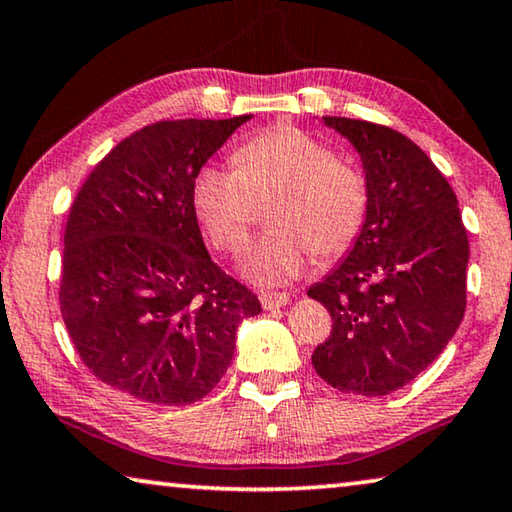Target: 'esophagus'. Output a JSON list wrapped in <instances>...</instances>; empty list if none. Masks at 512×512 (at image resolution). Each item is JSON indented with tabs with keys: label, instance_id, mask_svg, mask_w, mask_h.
<instances>
[{
	"label": "esophagus",
	"instance_id": "obj_1",
	"mask_svg": "<svg viewBox=\"0 0 512 512\" xmlns=\"http://www.w3.org/2000/svg\"><path fill=\"white\" fill-rule=\"evenodd\" d=\"M259 303H262L264 310H278V307L289 303V294H285V291H282V294H273V291H262V294H259Z\"/></svg>",
	"mask_w": 512,
	"mask_h": 512
}]
</instances>
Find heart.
Wrapping results in <instances>:
<instances>
[{
    "instance_id": "b5f03b06",
    "label": "heart",
    "mask_w": 512,
    "mask_h": 512,
    "mask_svg": "<svg viewBox=\"0 0 512 512\" xmlns=\"http://www.w3.org/2000/svg\"><path fill=\"white\" fill-rule=\"evenodd\" d=\"M193 209L223 253L246 248L269 205V232L243 259L257 285H287L312 262L335 259L358 241L369 214V184L353 161L294 125L255 134L234 152V166H202L193 180Z\"/></svg>"
}]
</instances>
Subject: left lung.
<instances>
[{
	"label": "left lung",
	"mask_w": 512,
	"mask_h": 512,
	"mask_svg": "<svg viewBox=\"0 0 512 512\" xmlns=\"http://www.w3.org/2000/svg\"><path fill=\"white\" fill-rule=\"evenodd\" d=\"M360 152L369 214L358 241L307 296L332 330L312 353L330 387L385 396L415 380L456 335L467 307L469 239L451 184L408 136L326 116Z\"/></svg>",
	"instance_id": "8db88e82"
}]
</instances>
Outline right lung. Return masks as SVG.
Masks as SVG:
<instances>
[{
	"mask_svg": "<svg viewBox=\"0 0 512 512\" xmlns=\"http://www.w3.org/2000/svg\"><path fill=\"white\" fill-rule=\"evenodd\" d=\"M250 116L159 120L120 141L77 191L59 305L102 383L159 405L200 401L223 378L237 326L262 312L202 241L193 180Z\"/></svg>",
	"mask_w": 512,
	"mask_h": 512,
	"instance_id": "obj_1",
	"label": "right lung"
}]
</instances>
